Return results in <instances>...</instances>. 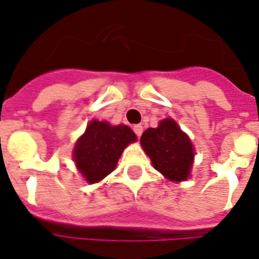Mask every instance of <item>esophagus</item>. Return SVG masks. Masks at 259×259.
Wrapping results in <instances>:
<instances>
[{
	"label": "esophagus",
	"mask_w": 259,
	"mask_h": 259,
	"mask_svg": "<svg viewBox=\"0 0 259 259\" xmlns=\"http://www.w3.org/2000/svg\"><path fill=\"white\" fill-rule=\"evenodd\" d=\"M133 130H134V133L137 134V137L140 138L141 136H142V132H143V127L141 125H134L133 126Z\"/></svg>",
	"instance_id": "1"
}]
</instances>
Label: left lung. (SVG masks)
Segmentation results:
<instances>
[{
    "label": "left lung",
    "mask_w": 259,
    "mask_h": 259,
    "mask_svg": "<svg viewBox=\"0 0 259 259\" xmlns=\"http://www.w3.org/2000/svg\"><path fill=\"white\" fill-rule=\"evenodd\" d=\"M141 145L155 170L167 179L182 182L188 178L193 162L192 143L174 119H163L158 127L147 129Z\"/></svg>",
    "instance_id": "left-lung-1"
}]
</instances>
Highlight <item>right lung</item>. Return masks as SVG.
Here are the masks:
<instances>
[{
    "mask_svg": "<svg viewBox=\"0 0 259 259\" xmlns=\"http://www.w3.org/2000/svg\"><path fill=\"white\" fill-rule=\"evenodd\" d=\"M136 140L129 126L92 121L76 142L73 159L87 182L96 183L114 170L123 149Z\"/></svg>",
    "mask_w": 259,
    "mask_h": 259,
    "instance_id": "obj_1",
    "label": "right lung"
}]
</instances>
